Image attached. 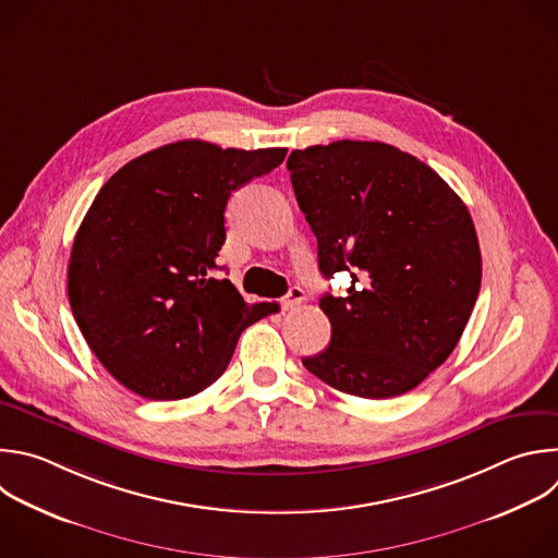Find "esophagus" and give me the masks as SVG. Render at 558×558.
<instances>
[{"mask_svg": "<svg viewBox=\"0 0 558 558\" xmlns=\"http://www.w3.org/2000/svg\"><path fill=\"white\" fill-rule=\"evenodd\" d=\"M304 298H306V295H304V289H300V287H291V289H289V293L280 300V304H282V308H287V311H289V308L300 306V304L304 302Z\"/></svg>", "mask_w": 558, "mask_h": 558, "instance_id": "1", "label": "esophagus"}]
</instances>
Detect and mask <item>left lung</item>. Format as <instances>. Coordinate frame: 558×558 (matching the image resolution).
<instances>
[{
    "instance_id": "left-lung-1",
    "label": "left lung",
    "mask_w": 558,
    "mask_h": 558,
    "mask_svg": "<svg viewBox=\"0 0 558 558\" xmlns=\"http://www.w3.org/2000/svg\"><path fill=\"white\" fill-rule=\"evenodd\" d=\"M287 168L319 271L352 278L343 298L319 300L330 343L304 367L361 399L414 390L453 352L480 293L466 206L436 170L384 142L308 146Z\"/></svg>"
}]
</instances>
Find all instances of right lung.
Wrapping results in <instances>:
<instances>
[{
	"label": "right lung",
	"instance_id": "right-lung-1",
	"mask_svg": "<svg viewBox=\"0 0 558 558\" xmlns=\"http://www.w3.org/2000/svg\"><path fill=\"white\" fill-rule=\"evenodd\" d=\"M287 148L181 140L124 163L96 195L72 245L74 319L107 373L150 401L213 386L241 332L278 311L247 304L217 258L230 195Z\"/></svg>",
	"mask_w": 558,
	"mask_h": 558
}]
</instances>
